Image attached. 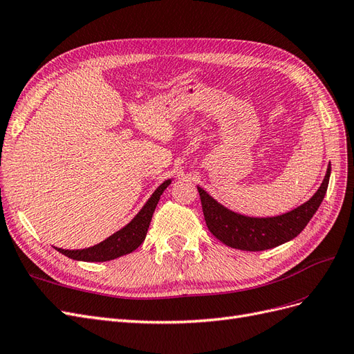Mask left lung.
<instances>
[{
  "label": "left lung",
  "mask_w": 354,
  "mask_h": 354,
  "mask_svg": "<svg viewBox=\"0 0 354 354\" xmlns=\"http://www.w3.org/2000/svg\"><path fill=\"white\" fill-rule=\"evenodd\" d=\"M330 176V165L316 194L303 205L277 217H245L223 207L205 190L198 187L203 217L208 230L230 248L242 251H264L298 236L322 203Z\"/></svg>",
  "instance_id": "left-lung-1"
}]
</instances>
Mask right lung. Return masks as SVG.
Masks as SVG:
<instances>
[{"label": "right lung", "instance_id": "obj_1", "mask_svg": "<svg viewBox=\"0 0 354 354\" xmlns=\"http://www.w3.org/2000/svg\"><path fill=\"white\" fill-rule=\"evenodd\" d=\"M168 185H171V180L164 181V183L153 192V195L149 198V201L145 203V207L140 209V212H138L125 227L113 233L108 239H104L103 242L85 250H62V248H56V250L63 255L69 257L72 260L90 261V263L111 261L118 259V257L133 252L143 243L149 229V224H151V220L153 216V211L159 202V198L164 194V190L168 187Z\"/></svg>", "mask_w": 354, "mask_h": 354}]
</instances>
